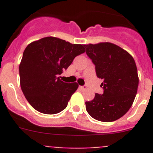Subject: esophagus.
<instances>
[{
	"label": "esophagus",
	"mask_w": 153,
	"mask_h": 153,
	"mask_svg": "<svg viewBox=\"0 0 153 153\" xmlns=\"http://www.w3.org/2000/svg\"><path fill=\"white\" fill-rule=\"evenodd\" d=\"M80 88H81V89H86V86H80Z\"/></svg>",
	"instance_id": "1"
}]
</instances>
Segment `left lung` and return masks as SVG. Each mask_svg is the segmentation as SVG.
Here are the masks:
<instances>
[{
	"label": "left lung",
	"instance_id": "left-lung-1",
	"mask_svg": "<svg viewBox=\"0 0 153 153\" xmlns=\"http://www.w3.org/2000/svg\"><path fill=\"white\" fill-rule=\"evenodd\" d=\"M86 53L95 65L98 78L104 80V93H95L86 101V109L91 117L104 122L116 121L132 106L137 94L138 75L132 55L109 42L85 44Z\"/></svg>",
	"mask_w": 153,
	"mask_h": 153
}]
</instances>
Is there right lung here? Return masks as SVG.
Listing matches in <instances>:
<instances>
[{"instance_id": "right-lung-1", "label": "right lung", "mask_w": 153, "mask_h": 153, "mask_svg": "<svg viewBox=\"0 0 153 153\" xmlns=\"http://www.w3.org/2000/svg\"><path fill=\"white\" fill-rule=\"evenodd\" d=\"M84 52V45L51 36L33 41L26 47L19 66L20 84L34 109L53 115L67 107L78 84L64 82L58 75Z\"/></svg>"}]
</instances>
